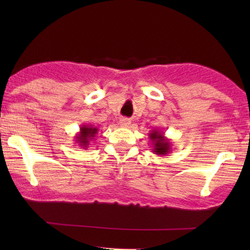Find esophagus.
Instances as JSON below:
<instances>
[{"instance_id":"34e87169","label":"esophagus","mask_w":250,"mask_h":250,"mask_svg":"<svg viewBox=\"0 0 250 250\" xmlns=\"http://www.w3.org/2000/svg\"><path fill=\"white\" fill-rule=\"evenodd\" d=\"M120 124L122 125H129L131 124V120L129 119V118L124 117V118H121V119H120Z\"/></svg>"}]
</instances>
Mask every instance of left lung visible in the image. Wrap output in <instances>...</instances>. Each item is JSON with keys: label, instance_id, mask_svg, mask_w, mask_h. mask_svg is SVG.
I'll list each match as a JSON object with an SVG mask.
<instances>
[{"label": "left lung", "instance_id": "1", "mask_svg": "<svg viewBox=\"0 0 250 250\" xmlns=\"http://www.w3.org/2000/svg\"><path fill=\"white\" fill-rule=\"evenodd\" d=\"M150 139L154 142V152L156 154H167L170 150V145L162 138L161 133L158 131H153V133L150 134Z\"/></svg>", "mask_w": 250, "mask_h": 250}]
</instances>
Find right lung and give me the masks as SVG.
Segmentation results:
<instances>
[{"instance_id": "obj_1", "label": "right lung", "mask_w": 250, "mask_h": 250, "mask_svg": "<svg viewBox=\"0 0 250 250\" xmlns=\"http://www.w3.org/2000/svg\"><path fill=\"white\" fill-rule=\"evenodd\" d=\"M96 128H92V126H83L82 128V134L78 137V141H80L83 146H87L88 142H89V139L94 137L97 133Z\"/></svg>"}]
</instances>
